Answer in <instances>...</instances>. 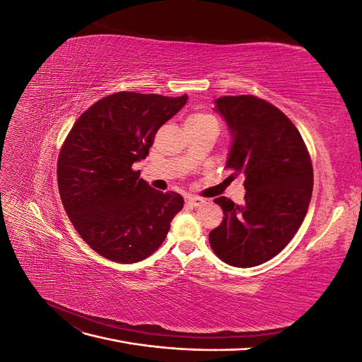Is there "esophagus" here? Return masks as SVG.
Instances as JSON below:
<instances>
[{
  "instance_id": "esophagus-1",
  "label": "esophagus",
  "mask_w": 362,
  "mask_h": 362,
  "mask_svg": "<svg viewBox=\"0 0 362 362\" xmlns=\"http://www.w3.org/2000/svg\"><path fill=\"white\" fill-rule=\"evenodd\" d=\"M187 202H189L192 206H199V205L204 202V199L199 198V196H189Z\"/></svg>"
}]
</instances>
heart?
<instances>
[{
	"label": "heart",
	"mask_w": 362,
	"mask_h": 362,
	"mask_svg": "<svg viewBox=\"0 0 362 362\" xmlns=\"http://www.w3.org/2000/svg\"><path fill=\"white\" fill-rule=\"evenodd\" d=\"M202 124H217L216 117L205 112H194L187 116L185 125H202Z\"/></svg>",
	"instance_id": "b5f03b06"
}]
</instances>
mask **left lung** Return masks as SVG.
Masks as SVG:
<instances>
[{"label": "left lung", "instance_id": "8db88e82", "mask_svg": "<svg viewBox=\"0 0 362 362\" xmlns=\"http://www.w3.org/2000/svg\"><path fill=\"white\" fill-rule=\"evenodd\" d=\"M233 134L226 168L243 173L245 204L221 196L223 221L210 233L214 254L229 266L254 267L286 247L302 225L313 194L305 141L278 107L254 95L216 100Z\"/></svg>", "mask_w": 362, "mask_h": 362}]
</instances>
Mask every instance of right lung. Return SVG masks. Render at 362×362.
Listing matches in <instances>:
<instances>
[{
	"label": "right lung",
	"instance_id": "1",
	"mask_svg": "<svg viewBox=\"0 0 362 362\" xmlns=\"http://www.w3.org/2000/svg\"><path fill=\"white\" fill-rule=\"evenodd\" d=\"M187 95L117 92L76 119L57 161L62 204L84 242L107 259L131 264L148 258L182 210L180 193L152 189L133 169L146 158L158 128Z\"/></svg>",
	"mask_w": 362,
	"mask_h": 362
}]
</instances>
